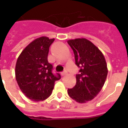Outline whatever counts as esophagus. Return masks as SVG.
Wrapping results in <instances>:
<instances>
[{
  "label": "esophagus",
  "instance_id": "1",
  "mask_svg": "<svg viewBox=\"0 0 128 128\" xmlns=\"http://www.w3.org/2000/svg\"><path fill=\"white\" fill-rule=\"evenodd\" d=\"M67 74H68V72H67L66 70H64V71H63L62 72H61V75H62V76H66V75Z\"/></svg>",
  "mask_w": 128,
  "mask_h": 128
}]
</instances>
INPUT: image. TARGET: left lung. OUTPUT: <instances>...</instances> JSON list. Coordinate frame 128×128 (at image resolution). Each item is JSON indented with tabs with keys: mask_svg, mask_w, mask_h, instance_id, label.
Here are the masks:
<instances>
[{
	"mask_svg": "<svg viewBox=\"0 0 128 128\" xmlns=\"http://www.w3.org/2000/svg\"><path fill=\"white\" fill-rule=\"evenodd\" d=\"M74 53L76 64L80 68L76 84L68 89L69 96L84 104L93 100L101 91L108 74L104 57L94 43L86 38L68 41Z\"/></svg>",
	"mask_w": 128,
	"mask_h": 128,
	"instance_id": "obj_1",
	"label": "left lung"
}]
</instances>
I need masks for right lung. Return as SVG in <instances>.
Returning a JSON list of instances; mask_svg holds the SVG:
<instances>
[{
  "mask_svg": "<svg viewBox=\"0 0 128 128\" xmlns=\"http://www.w3.org/2000/svg\"><path fill=\"white\" fill-rule=\"evenodd\" d=\"M54 38H36L24 49L15 66V78L24 94L34 102L43 101L52 94L59 74L52 73V66L48 61L49 49Z\"/></svg>",
  "mask_w": 128,
  "mask_h": 128,
  "instance_id": "obj_1",
  "label": "right lung"
}]
</instances>
